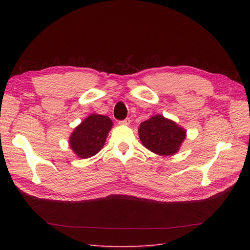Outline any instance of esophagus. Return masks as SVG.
<instances>
[{"label":"esophagus","mask_w":250,"mask_h":250,"mask_svg":"<svg viewBox=\"0 0 250 250\" xmlns=\"http://www.w3.org/2000/svg\"><path fill=\"white\" fill-rule=\"evenodd\" d=\"M119 124H121V125H129L130 124V119L129 118H126L125 120L120 121Z\"/></svg>","instance_id":"1"}]
</instances>
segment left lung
I'll return each instance as SVG.
<instances>
[{
    "instance_id": "left-lung-1",
    "label": "left lung",
    "mask_w": 250,
    "mask_h": 250,
    "mask_svg": "<svg viewBox=\"0 0 250 250\" xmlns=\"http://www.w3.org/2000/svg\"><path fill=\"white\" fill-rule=\"evenodd\" d=\"M139 135L144 147L151 152L169 156L178 152L187 131L174 121L156 115L141 123Z\"/></svg>"
}]
</instances>
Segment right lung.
<instances>
[{"mask_svg": "<svg viewBox=\"0 0 250 250\" xmlns=\"http://www.w3.org/2000/svg\"><path fill=\"white\" fill-rule=\"evenodd\" d=\"M112 121L102 115L88 116L75 128L70 137V147L80 158H88L103 148L107 134L112 127Z\"/></svg>", "mask_w": 250, "mask_h": 250, "instance_id": "obj_1", "label": "right lung"}]
</instances>
